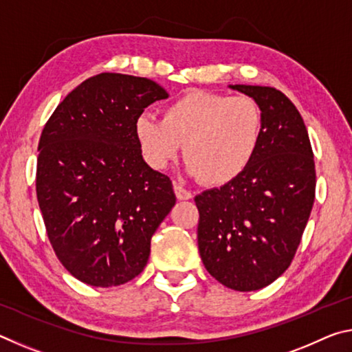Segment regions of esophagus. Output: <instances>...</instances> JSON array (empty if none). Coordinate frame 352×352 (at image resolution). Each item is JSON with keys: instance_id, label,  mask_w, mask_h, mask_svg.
I'll return each mask as SVG.
<instances>
[{"instance_id": "1", "label": "esophagus", "mask_w": 352, "mask_h": 352, "mask_svg": "<svg viewBox=\"0 0 352 352\" xmlns=\"http://www.w3.org/2000/svg\"><path fill=\"white\" fill-rule=\"evenodd\" d=\"M174 190H175V195L178 200H189L190 197H192V192L188 190L186 188H183L182 184H178V183L174 184Z\"/></svg>"}]
</instances>
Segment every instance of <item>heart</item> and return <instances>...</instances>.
Here are the masks:
<instances>
[{
    "mask_svg": "<svg viewBox=\"0 0 352 352\" xmlns=\"http://www.w3.org/2000/svg\"><path fill=\"white\" fill-rule=\"evenodd\" d=\"M262 133L264 115L247 94L188 91L164 107L163 119L144 113L135 121L136 142L151 168H169L184 144L189 174L214 186L248 169Z\"/></svg>",
    "mask_w": 352,
    "mask_h": 352,
    "instance_id": "b5f03b06",
    "label": "heart"
}]
</instances>
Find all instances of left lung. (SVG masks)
I'll return each mask as SVG.
<instances>
[{"mask_svg": "<svg viewBox=\"0 0 352 352\" xmlns=\"http://www.w3.org/2000/svg\"><path fill=\"white\" fill-rule=\"evenodd\" d=\"M253 98L264 133L241 177L195 195L205 269L225 287L252 292L289 269L315 199V163L305 121L276 88L230 85Z\"/></svg>", "mask_w": 352, "mask_h": 352, "instance_id": "8db88e82", "label": "left lung"}]
</instances>
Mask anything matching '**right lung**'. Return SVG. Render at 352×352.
Masks as SVG:
<instances>
[{
  "instance_id": "1",
  "label": "right lung",
  "mask_w": 352,
  "mask_h": 352,
  "mask_svg": "<svg viewBox=\"0 0 352 352\" xmlns=\"http://www.w3.org/2000/svg\"><path fill=\"white\" fill-rule=\"evenodd\" d=\"M168 93L146 77L100 73L76 87L38 141V206L62 265L111 287L138 276L155 231L175 205L168 175L148 168L135 121Z\"/></svg>"
}]
</instances>
